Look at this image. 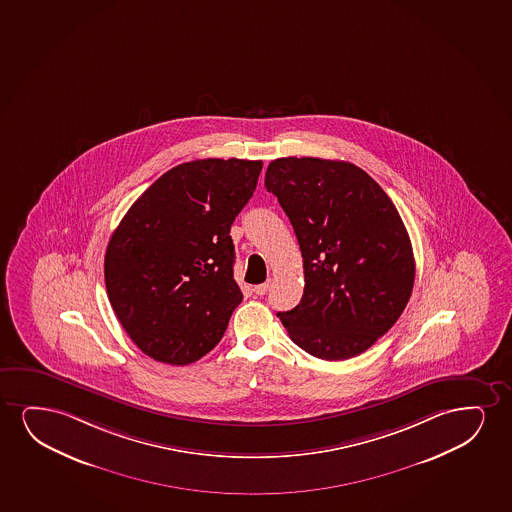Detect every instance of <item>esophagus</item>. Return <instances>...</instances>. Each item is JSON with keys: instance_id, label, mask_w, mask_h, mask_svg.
<instances>
[{"instance_id": "34e87169", "label": "esophagus", "mask_w": 512, "mask_h": 512, "mask_svg": "<svg viewBox=\"0 0 512 512\" xmlns=\"http://www.w3.org/2000/svg\"><path fill=\"white\" fill-rule=\"evenodd\" d=\"M267 290H269V281L267 283H262V285H257L253 288V292L257 293V295H266Z\"/></svg>"}]
</instances>
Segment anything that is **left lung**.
Wrapping results in <instances>:
<instances>
[{"instance_id":"obj_1","label":"left lung","mask_w":512,"mask_h":512,"mask_svg":"<svg viewBox=\"0 0 512 512\" xmlns=\"http://www.w3.org/2000/svg\"><path fill=\"white\" fill-rule=\"evenodd\" d=\"M266 187L292 222L304 259V295L278 312L290 339L326 361L365 352L412 295L415 259L396 206L347 161L279 158Z\"/></svg>"}]
</instances>
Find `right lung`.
<instances>
[{"mask_svg":"<svg viewBox=\"0 0 512 512\" xmlns=\"http://www.w3.org/2000/svg\"><path fill=\"white\" fill-rule=\"evenodd\" d=\"M262 161L196 160L163 173L107 245V295L149 358L184 366L219 344L243 293L231 226L257 187Z\"/></svg>","mask_w":512,"mask_h":512,"instance_id":"1","label":"right lung"}]
</instances>
